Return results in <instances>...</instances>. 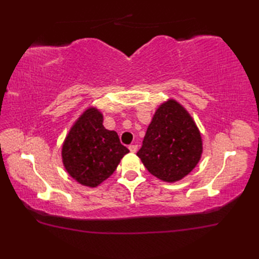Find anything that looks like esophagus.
Segmentation results:
<instances>
[{
    "mask_svg": "<svg viewBox=\"0 0 259 259\" xmlns=\"http://www.w3.org/2000/svg\"><path fill=\"white\" fill-rule=\"evenodd\" d=\"M129 150H130V152L135 153V152H137V150H138V146H137V145H131V146H129Z\"/></svg>",
    "mask_w": 259,
    "mask_h": 259,
    "instance_id": "esophagus-1",
    "label": "esophagus"
}]
</instances>
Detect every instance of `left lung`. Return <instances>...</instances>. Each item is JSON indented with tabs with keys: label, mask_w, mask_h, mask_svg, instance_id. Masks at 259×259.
Here are the masks:
<instances>
[{
	"label": "left lung",
	"mask_w": 259,
	"mask_h": 259,
	"mask_svg": "<svg viewBox=\"0 0 259 259\" xmlns=\"http://www.w3.org/2000/svg\"><path fill=\"white\" fill-rule=\"evenodd\" d=\"M201 153L202 140L194 119L169 99L156 110L137 156L155 177L176 183L192 171Z\"/></svg>",
	"instance_id": "8db88e82"
}]
</instances>
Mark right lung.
<instances>
[{"instance_id":"right-lung-1","label":"right lung","mask_w":259,"mask_h":259,"mask_svg":"<svg viewBox=\"0 0 259 259\" xmlns=\"http://www.w3.org/2000/svg\"><path fill=\"white\" fill-rule=\"evenodd\" d=\"M103 115L88 108L71 126L62 145V162L67 172L82 186H99L111 176L129 149L118 134L107 130Z\"/></svg>"}]
</instances>
